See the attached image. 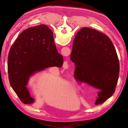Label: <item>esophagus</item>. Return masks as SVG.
Masks as SVG:
<instances>
[{
  "label": "esophagus",
  "instance_id": "34e87169",
  "mask_svg": "<svg viewBox=\"0 0 128 128\" xmlns=\"http://www.w3.org/2000/svg\"><path fill=\"white\" fill-rule=\"evenodd\" d=\"M66 66H67V65H66Z\"/></svg>",
  "mask_w": 128,
  "mask_h": 128
}]
</instances>
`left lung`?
Masks as SVG:
<instances>
[{"label": "left lung", "mask_w": 128, "mask_h": 128, "mask_svg": "<svg viewBox=\"0 0 128 128\" xmlns=\"http://www.w3.org/2000/svg\"><path fill=\"white\" fill-rule=\"evenodd\" d=\"M70 58L75 64V79L87 83L98 92L95 104H102L114 94L120 64L107 36L92 28H82L74 38Z\"/></svg>", "instance_id": "obj_1"}]
</instances>
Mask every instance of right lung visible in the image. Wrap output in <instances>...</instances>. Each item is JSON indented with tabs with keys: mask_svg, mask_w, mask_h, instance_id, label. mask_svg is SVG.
<instances>
[{
	"mask_svg": "<svg viewBox=\"0 0 128 128\" xmlns=\"http://www.w3.org/2000/svg\"><path fill=\"white\" fill-rule=\"evenodd\" d=\"M63 57L58 53L53 33L48 26L40 25L21 33L10 47L8 57L10 85L24 104L34 103L26 87L30 77L48 67L60 68Z\"/></svg>",
	"mask_w": 128,
	"mask_h": 128,
	"instance_id": "1",
	"label": "right lung"
}]
</instances>
